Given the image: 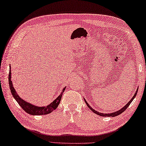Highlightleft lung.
Here are the masks:
<instances>
[{
	"instance_id": "1",
	"label": "left lung",
	"mask_w": 146,
	"mask_h": 146,
	"mask_svg": "<svg viewBox=\"0 0 146 146\" xmlns=\"http://www.w3.org/2000/svg\"><path fill=\"white\" fill-rule=\"evenodd\" d=\"M137 92H138V89H137V91H136V92H135V93L134 96L131 98V99L130 100V101H129V102H128V103H127V104H126V105H124L123 108H121L120 110L116 111V112H115L110 113H100V112H98V111L95 110L93 109V108H92V107H90V105L88 104V103H87V101H86V100H85V99H84V101H85V102H86V105H87V107H88L90 108V109H91V110L92 111V112L96 113V114L99 115H100V116H103V117H115V116L119 115V114H121V113H123V112H124V111L126 109V108L128 107V106H129V105H130V103L132 102V101H133V99L135 98L136 95H137Z\"/></svg>"
}]
</instances>
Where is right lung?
I'll list each match as a JSON object with an SVG mask.
<instances>
[{
	"label": "right lung",
	"mask_w": 146,
	"mask_h": 146,
	"mask_svg": "<svg viewBox=\"0 0 146 146\" xmlns=\"http://www.w3.org/2000/svg\"><path fill=\"white\" fill-rule=\"evenodd\" d=\"M9 67L11 66H9ZM9 84L11 92L13 96L14 97V98L16 100V101L18 102V104L22 108V109L28 113L29 114L36 115H45L48 114V113H51L54 110L56 109L57 108L58 105H59L60 100H61L62 95L63 92L64 91L66 87L63 88L62 92L60 93V94L58 96L56 99L53 101V102L49 104L48 105L45 106V107H38L34 105L31 104L30 103H28L27 102L23 100L22 98L19 96V95L17 94V92H16V90L13 87V85L12 84L11 81V68H9Z\"/></svg>",
	"instance_id": "right-lung-1"
}]
</instances>
